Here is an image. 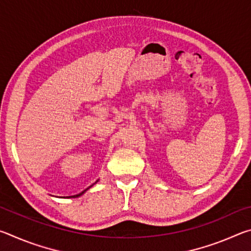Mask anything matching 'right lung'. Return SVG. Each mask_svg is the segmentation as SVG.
Here are the masks:
<instances>
[{"instance_id": "add662e5", "label": "right lung", "mask_w": 251, "mask_h": 251, "mask_svg": "<svg viewBox=\"0 0 251 251\" xmlns=\"http://www.w3.org/2000/svg\"><path fill=\"white\" fill-rule=\"evenodd\" d=\"M97 181H99V179H97V180H96V181H95V182H94V184H93V185H95ZM93 185H91L90 187H88V188H86V189H85V190H83V192H82V193H79V194H77V195H73V196H67V197H61V198H77V197H79V196H82V195H83V194H85V192H86V190H88V189H90V188H91V187H93Z\"/></svg>"}]
</instances>
